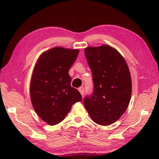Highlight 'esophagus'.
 Segmentation results:
<instances>
[{"label": "esophagus", "instance_id": "34e87169", "mask_svg": "<svg viewBox=\"0 0 159 159\" xmlns=\"http://www.w3.org/2000/svg\"><path fill=\"white\" fill-rule=\"evenodd\" d=\"M79 92L81 93V95H83L84 92H85V89H84L83 87H80L79 88Z\"/></svg>", "mask_w": 159, "mask_h": 159}]
</instances>
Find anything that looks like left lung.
Here are the masks:
<instances>
[{"label": "left lung", "instance_id": "obj_1", "mask_svg": "<svg viewBox=\"0 0 159 159\" xmlns=\"http://www.w3.org/2000/svg\"><path fill=\"white\" fill-rule=\"evenodd\" d=\"M85 54L92 72L93 91L85 98L84 105L94 122L108 126L119 120L129 104L130 71L124 57L111 46L87 47Z\"/></svg>", "mask_w": 159, "mask_h": 159}]
</instances>
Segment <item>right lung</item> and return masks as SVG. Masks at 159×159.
Masks as SVG:
<instances>
[{
  "mask_svg": "<svg viewBox=\"0 0 159 159\" xmlns=\"http://www.w3.org/2000/svg\"><path fill=\"white\" fill-rule=\"evenodd\" d=\"M79 50L55 47L42 53L37 61L30 84V96L37 114L51 126L60 123L81 94L71 86L68 72Z\"/></svg>",
  "mask_w": 159,
  "mask_h": 159,
  "instance_id": "1",
  "label": "right lung"
}]
</instances>
